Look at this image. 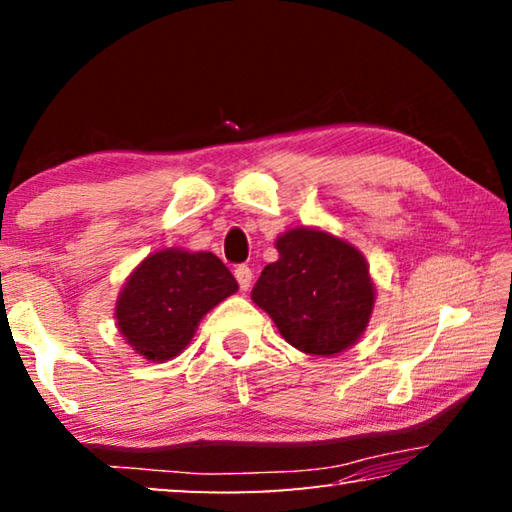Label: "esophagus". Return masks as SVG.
Masks as SVG:
<instances>
[{"instance_id": "obj_1", "label": "esophagus", "mask_w": 512, "mask_h": 512, "mask_svg": "<svg viewBox=\"0 0 512 512\" xmlns=\"http://www.w3.org/2000/svg\"><path fill=\"white\" fill-rule=\"evenodd\" d=\"M235 277H237V282H239V289L241 291H248L250 282H253V271H250L246 264H241V266L235 268Z\"/></svg>"}]
</instances>
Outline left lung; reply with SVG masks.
Masks as SVG:
<instances>
[{
	"label": "left lung",
	"instance_id": "left-lung-1",
	"mask_svg": "<svg viewBox=\"0 0 512 512\" xmlns=\"http://www.w3.org/2000/svg\"><path fill=\"white\" fill-rule=\"evenodd\" d=\"M275 248L280 257L264 268L250 298L273 318L284 341L318 357L357 343L375 307L366 257L316 228L284 232Z\"/></svg>",
	"mask_w": 512,
	"mask_h": 512
}]
</instances>
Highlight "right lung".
I'll return each instance as SVG.
<instances>
[{
    "mask_svg": "<svg viewBox=\"0 0 512 512\" xmlns=\"http://www.w3.org/2000/svg\"><path fill=\"white\" fill-rule=\"evenodd\" d=\"M237 289L216 255L164 248L128 275L115 307L117 327L140 357L169 361L187 348L207 311Z\"/></svg>",
    "mask_w": 512,
    "mask_h": 512,
    "instance_id": "right-lung-1",
    "label": "right lung"
}]
</instances>
